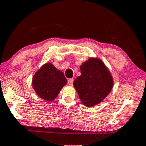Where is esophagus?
<instances>
[{
  "label": "esophagus",
  "mask_w": 146,
  "mask_h": 146,
  "mask_svg": "<svg viewBox=\"0 0 146 146\" xmlns=\"http://www.w3.org/2000/svg\"><path fill=\"white\" fill-rule=\"evenodd\" d=\"M73 82H74L73 78H70L68 79V84L70 85V86H72V85L73 84Z\"/></svg>",
  "instance_id": "34e87169"
}]
</instances>
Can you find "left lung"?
I'll list each match as a JSON object with an SVG mask.
<instances>
[{"label": "left lung", "mask_w": 146, "mask_h": 146, "mask_svg": "<svg viewBox=\"0 0 146 146\" xmlns=\"http://www.w3.org/2000/svg\"><path fill=\"white\" fill-rule=\"evenodd\" d=\"M81 75L74 81V86L84 105L91 107L103 101L110 93L113 80L104 62L90 58L80 66Z\"/></svg>", "instance_id": "obj_1"}]
</instances>
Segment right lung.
<instances>
[{
    "instance_id": "obj_1",
    "label": "right lung",
    "mask_w": 146,
    "mask_h": 146,
    "mask_svg": "<svg viewBox=\"0 0 146 146\" xmlns=\"http://www.w3.org/2000/svg\"><path fill=\"white\" fill-rule=\"evenodd\" d=\"M67 80L62 71L52 63H46L34 74L32 80L33 89L39 97L45 101H54Z\"/></svg>"
}]
</instances>
